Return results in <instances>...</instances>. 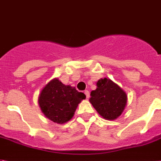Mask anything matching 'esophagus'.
<instances>
[{"instance_id":"obj_1","label":"esophagus","mask_w":161,"mask_h":161,"mask_svg":"<svg viewBox=\"0 0 161 161\" xmlns=\"http://www.w3.org/2000/svg\"><path fill=\"white\" fill-rule=\"evenodd\" d=\"M84 94H85V95H86V97H87V98H89L90 93H89V92L87 91V90H86V91H84Z\"/></svg>"}]
</instances>
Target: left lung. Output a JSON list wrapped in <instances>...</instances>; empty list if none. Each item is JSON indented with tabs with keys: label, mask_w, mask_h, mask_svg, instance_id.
Instances as JSON below:
<instances>
[{
	"label": "left lung",
	"mask_w": 161,
	"mask_h": 161,
	"mask_svg": "<svg viewBox=\"0 0 161 161\" xmlns=\"http://www.w3.org/2000/svg\"><path fill=\"white\" fill-rule=\"evenodd\" d=\"M90 96L89 102L98 114L109 121L118 118L127 103L125 91L110 78H100Z\"/></svg>",
	"instance_id": "1"
}]
</instances>
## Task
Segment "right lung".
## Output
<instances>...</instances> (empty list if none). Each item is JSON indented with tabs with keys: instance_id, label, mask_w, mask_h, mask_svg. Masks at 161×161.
<instances>
[{
	"instance_id": "obj_1",
	"label": "right lung",
	"mask_w": 161,
	"mask_h": 161,
	"mask_svg": "<svg viewBox=\"0 0 161 161\" xmlns=\"http://www.w3.org/2000/svg\"><path fill=\"white\" fill-rule=\"evenodd\" d=\"M85 98L83 92H78L70 85H64L55 78L43 87L38 103L47 118L64 124L73 118L78 104Z\"/></svg>"
}]
</instances>
